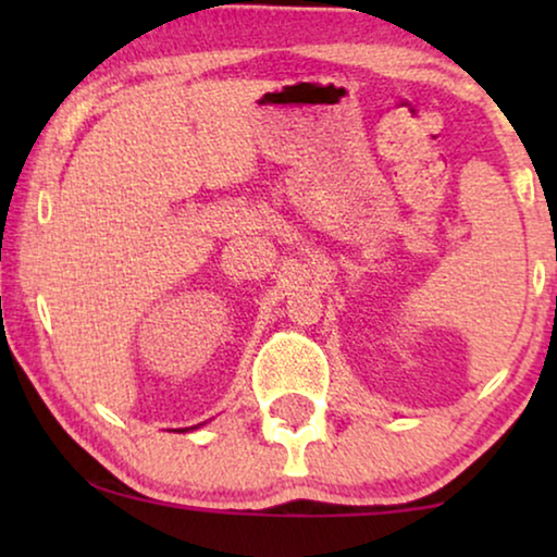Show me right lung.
Segmentation results:
<instances>
[{"label": "right lung", "instance_id": "add662e5", "mask_svg": "<svg viewBox=\"0 0 557 557\" xmlns=\"http://www.w3.org/2000/svg\"><path fill=\"white\" fill-rule=\"evenodd\" d=\"M200 425H205V423H197V425H193V429H182V431H195V429H200Z\"/></svg>", "mask_w": 557, "mask_h": 557}]
</instances>
